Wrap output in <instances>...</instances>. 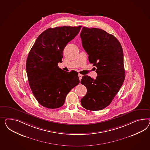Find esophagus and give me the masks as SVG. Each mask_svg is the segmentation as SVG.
<instances>
[{"instance_id":"34e87169","label":"esophagus","mask_w":150,"mask_h":150,"mask_svg":"<svg viewBox=\"0 0 150 150\" xmlns=\"http://www.w3.org/2000/svg\"><path fill=\"white\" fill-rule=\"evenodd\" d=\"M82 75H81L80 74H79V79H80V80H81V79H82Z\"/></svg>"}]
</instances>
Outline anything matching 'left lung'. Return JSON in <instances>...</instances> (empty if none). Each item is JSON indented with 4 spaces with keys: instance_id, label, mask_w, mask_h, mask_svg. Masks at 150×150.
Segmentation results:
<instances>
[{
    "instance_id": "left-lung-1",
    "label": "left lung",
    "mask_w": 150,
    "mask_h": 150,
    "mask_svg": "<svg viewBox=\"0 0 150 150\" xmlns=\"http://www.w3.org/2000/svg\"><path fill=\"white\" fill-rule=\"evenodd\" d=\"M80 37L98 75L96 79L82 77L81 84L87 91L81 105L91 111L101 110L110 104L125 80L123 50L115 37L100 29L83 27Z\"/></svg>"
}]
</instances>
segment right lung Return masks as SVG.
Returning a JSON list of instances; mask_svg holds the SVG:
<instances>
[{
	"instance_id": "right-lung-1",
	"label": "right lung",
	"mask_w": 150,
	"mask_h": 150,
	"mask_svg": "<svg viewBox=\"0 0 150 150\" xmlns=\"http://www.w3.org/2000/svg\"><path fill=\"white\" fill-rule=\"evenodd\" d=\"M79 27L50 28L38 37L29 53L26 71L29 85L39 103L48 109L64 104L67 95L80 80L78 73L58 67L67 44L80 32Z\"/></svg>"
}]
</instances>
